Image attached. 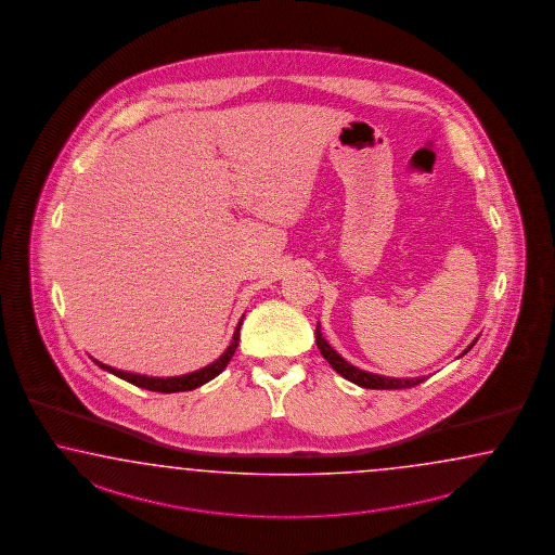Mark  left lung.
<instances>
[{"label":"left lung","mask_w":555,"mask_h":555,"mask_svg":"<svg viewBox=\"0 0 555 555\" xmlns=\"http://www.w3.org/2000/svg\"><path fill=\"white\" fill-rule=\"evenodd\" d=\"M314 337H317V347H319L321 354L328 361V365L333 366L338 375H343L347 380H351V383L359 385V387H365V389H409V387H415V385H420L423 380H427L425 375H423V377L413 378H395L383 377V375H375V373H366V371H361V369H357V366L351 365V363H347V361L326 343V338L323 337V333H321V325H317ZM475 340H477V338H475ZM475 340L465 351L461 352V354L472 351Z\"/></svg>","instance_id":"8db88e82"}]
</instances>
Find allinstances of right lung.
I'll return each instance as SVG.
<instances>
[{"instance_id":"obj_1","label":"right lung","mask_w":555,"mask_h":555,"mask_svg":"<svg viewBox=\"0 0 555 555\" xmlns=\"http://www.w3.org/2000/svg\"><path fill=\"white\" fill-rule=\"evenodd\" d=\"M244 319V317H243ZM243 319H241V323L236 326V331H234V335H232V343L229 345V349L222 352L220 357H218L215 363H210L208 366H204V369H198V371H194V373H189V375H180V377H146V375H135V373H126V371H120V369H114V366L104 365V363H100V361H94L95 365L100 366V369H104V371H108L112 375H116V377L124 378V380H128V383H132L135 387H142V389H149V391L156 392H178V391H192V389H196V387H201L204 383H208V380H212V378L220 375L227 365L230 363V359H232V354L236 351V347H238V340H241V325H243Z\"/></svg>"}]
</instances>
